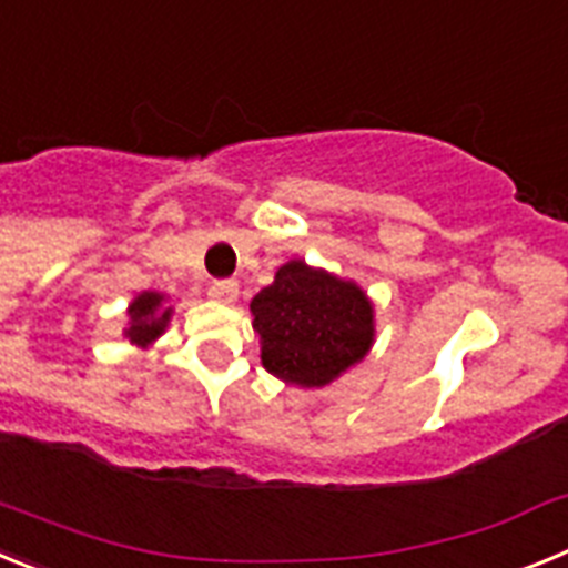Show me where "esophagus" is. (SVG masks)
<instances>
[{"label":"esophagus","mask_w":568,"mask_h":568,"mask_svg":"<svg viewBox=\"0 0 568 568\" xmlns=\"http://www.w3.org/2000/svg\"><path fill=\"white\" fill-rule=\"evenodd\" d=\"M210 298L222 301V304H233L239 298V284L235 281H213L210 284Z\"/></svg>","instance_id":"1"}]
</instances>
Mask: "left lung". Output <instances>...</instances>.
Masks as SVG:
<instances>
[{
	"label": "left lung",
	"mask_w": 568,
	"mask_h": 568,
	"mask_svg": "<svg viewBox=\"0 0 568 568\" xmlns=\"http://www.w3.org/2000/svg\"><path fill=\"white\" fill-rule=\"evenodd\" d=\"M261 335V364L284 384L327 386L364 361L375 341V310L355 281L315 270L301 258L250 301Z\"/></svg>",
	"instance_id": "8db88e82"
}]
</instances>
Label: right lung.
Listing matches in <instances>:
<instances>
[{"mask_svg": "<svg viewBox=\"0 0 568 568\" xmlns=\"http://www.w3.org/2000/svg\"><path fill=\"white\" fill-rule=\"evenodd\" d=\"M130 327L124 329V338L135 346H150L159 335L168 329L173 307H164L162 293H139L128 307Z\"/></svg>", "mask_w": 568, "mask_h": 568, "instance_id": "add662e5", "label": "right lung"}]
</instances>
